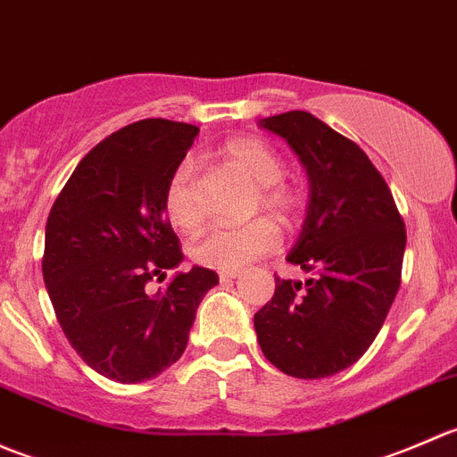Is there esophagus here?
<instances>
[{
    "instance_id": "esophagus-1",
    "label": "esophagus",
    "mask_w": 457,
    "mask_h": 457,
    "mask_svg": "<svg viewBox=\"0 0 457 457\" xmlns=\"http://www.w3.org/2000/svg\"><path fill=\"white\" fill-rule=\"evenodd\" d=\"M238 276H241V270H223V271H219L220 283H228V280L238 278Z\"/></svg>"
}]
</instances>
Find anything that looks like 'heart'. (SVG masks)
<instances>
[{
  "label": "heart",
  "mask_w": 457,
  "mask_h": 457,
  "mask_svg": "<svg viewBox=\"0 0 457 457\" xmlns=\"http://www.w3.org/2000/svg\"><path fill=\"white\" fill-rule=\"evenodd\" d=\"M223 156L238 174L256 186L258 199L265 210L274 214L292 212V190L280 186L285 165L283 159L267 143L258 139H234L223 147ZM163 210L170 223L181 232H192L199 225L201 214L192 195V165L183 161L170 177L163 195ZM280 234L271 220L256 219L247 225H219L201 234L192 245V256L214 270H238L256 258L270 254L278 247Z\"/></svg>",
  "instance_id": "heart-1"
}]
</instances>
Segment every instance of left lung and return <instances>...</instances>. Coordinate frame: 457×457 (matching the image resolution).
Returning <instances> with one entry per match:
<instances>
[{
    "mask_svg": "<svg viewBox=\"0 0 457 457\" xmlns=\"http://www.w3.org/2000/svg\"><path fill=\"white\" fill-rule=\"evenodd\" d=\"M258 126L283 137L307 172V216L287 261L312 274L305 289L276 276L254 314L258 345L287 376H334L370 349L398 294L403 216L370 156L314 114L292 110Z\"/></svg>",
    "mask_w": 457,
    "mask_h": 457,
    "instance_id": "8db88e82",
    "label": "left lung"
}]
</instances>
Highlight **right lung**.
Here are the masks:
<instances>
[{
  "label": "right lung",
  "mask_w": 457,
  "mask_h": 457,
  "mask_svg": "<svg viewBox=\"0 0 457 457\" xmlns=\"http://www.w3.org/2000/svg\"><path fill=\"white\" fill-rule=\"evenodd\" d=\"M199 128L143 119L110 135L77 165L46 223L41 270L68 343L110 380H150L183 356L216 271H177L147 292L154 276L181 265L163 195Z\"/></svg>",
  "instance_id": "1"
}]
</instances>
